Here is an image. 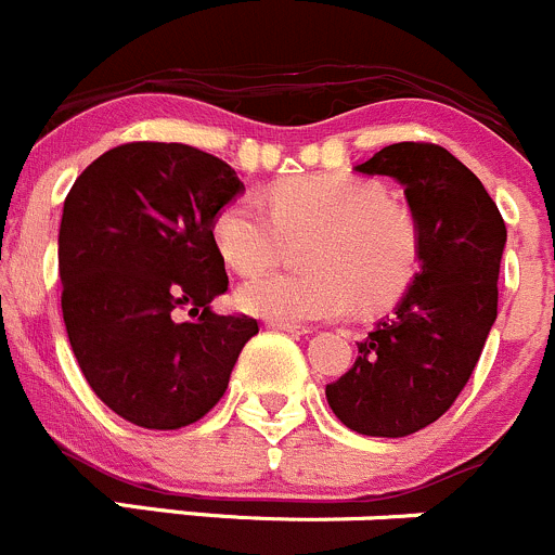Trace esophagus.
<instances>
[{"instance_id": "obj_1", "label": "esophagus", "mask_w": 555, "mask_h": 555, "mask_svg": "<svg viewBox=\"0 0 555 555\" xmlns=\"http://www.w3.org/2000/svg\"><path fill=\"white\" fill-rule=\"evenodd\" d=\"M269 326H272V330L288 332V335H308V332H310V326H305V324H286V321H269Z\"/></svg>"}]
</instances>
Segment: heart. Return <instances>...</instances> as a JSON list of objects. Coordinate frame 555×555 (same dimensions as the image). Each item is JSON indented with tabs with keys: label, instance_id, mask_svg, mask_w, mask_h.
I'll use <instances>...</instances> for the list:
<instances>
[{
	"label": "heart",
	"instance_id": "obj_1",
	"mask_svg": "<svg viewBox=\"0 0 555 555\" xmlns=\"http://www.w3.org/2000/svg\"><path fill=\"white\" fill-rule=\"evenodd\" d=\"M310 236V272H261L242 283L236 305L267 321L340 319L351 310L392 305L414 281L422 229L405 204L389 202L378 182L346 173H305L267 190V207L250 195L223 204L212 242L236 272H258L281 256L283 242Z\"/></svg>",
	"mask_w": 555,
	"mask_h": 555
}]
</instances>
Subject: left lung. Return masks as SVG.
Returning <instances> with one entry per match:
<instances>
[{"label": "left lung", "mask_w": 555, "mask_h": 555, "mask_svg": "<svg viewBox=\"0 0 555 555\" xmlns=\"http://www.w3.org/2000/svg\"><path fill=\"white\" fill-rule=\"evenodd\" d=\"M357 171L403 184L422 258L395 315L357 343L360 357L326 384V400L351 430L403 439L450 411L477 367L499 313L506 225L482 182L439 144H389Z\"/></svg>", "instance_id": "obj_1"}]
</instances>
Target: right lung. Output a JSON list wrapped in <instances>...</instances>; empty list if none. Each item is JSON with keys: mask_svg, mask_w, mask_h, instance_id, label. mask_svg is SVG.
<instances>
[{"mask_svg": "<svg viewBox=\"0 0 555 555\" xmlns=\"http://www.w3.org/2000/svg\"><path fill=\"white\" fill-rule=\"evenodd\" d=\"M242 188L209 152L130 141L67 193L62 319L89 387L133 425L179 430L209 414L258 332L250 315L209 310L229 292L212 220Z\"/></svg>", "mask_w": 555, "mask_h": 555, "instance_id": "right-lung-1", "label": "right lung"}]
</instances>
